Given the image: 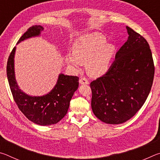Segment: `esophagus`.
<instances>
[{
	"label": "esophagus",
	"mask_w": 160,
	"mask_h": 160,
	"mask_svg": "<svg viewBox=\"0 0 160 160\" xmlns=\"http://www.w3.org/2000/svg\"><path fill=\"white\" fill-rule=\"evenodd\" d=\"M79 82L80 85H89V81L85 78H81Z\"/></svg>",
	"instance_id": "1"
}]
</instances>
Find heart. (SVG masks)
I'll return each mask as SVG.
<instances>
[{
	"label": "heart",
	"instance_id": "1",
	"mask_svg": "<svg viewBox=\"0 0 160 160\" xmlns=\"http://www.w3.org/2000/svg\"><path fill=\"white\" fill-rule=\"evenodd\" d=\"M107 41L104 35L97 32L81 35L74 42L73 51L66 54V63L76 70L86 63L90 76H102L109 70L116 50L115 46Z\"/></svg>",
	"mask_w": 160,
	"mask_h": 160
}]
</instances>
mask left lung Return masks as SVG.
Here are the masks:
<instances>
[{"mask_svg": "<svg viewBox=\"0 0 160 160\" xmlns=\"http://www.w3.org/2000/svg\"><path fill=\"white\" fill-rule=\"evenodd\" d=\"M128 39L108 71L90 83L94 114L108 124L131 118L144 104L152 85L155 67L148 42L126 26Z\"/></svg>", "mask_w": 160, "mask_h": 160, "instance_id": "8db88e82", "label": "left lung"}]
</instances>
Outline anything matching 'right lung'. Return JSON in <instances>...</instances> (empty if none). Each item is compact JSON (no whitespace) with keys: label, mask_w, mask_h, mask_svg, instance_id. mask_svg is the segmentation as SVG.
Here are the masks:
<instances>
[{"label":"right lung","mask_w":160,"mask_h":160,"mask_svg":"<svg viewBox=\"0 0 160 160\" xmlns=\"http://www.w3.org/2000/svg\"><path fill=\"white\" fill-rule=\"evenodd\" d=\"M44 28L32 26L20 37L18 44L32 37L41 36ZM13 48L7 63V77L10 90L18 107L29 121L40 126L57 123L66 115L70 102L79 85L77 76L58 75L57 82L49 92L42 96H30L21 90L18 85L15 72V55Z\"/></svg>","instance_id":"right-lung-1"}]
</instances>
